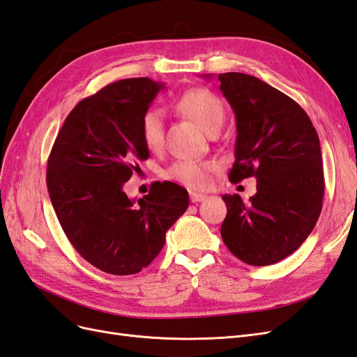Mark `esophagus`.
<instances>
[{
  "label": "esophagus",
  "mask_w": 357,
  "mask_h": 357,
  "mask_svg": "<svg viewBox=\"0 0 357 357\" xmlns=\"http://www.w3.org/2000/svg\"><path fill=\"white\" fill-rule=\"evenodd\" d=\"M189 197H190V201L192 202H201V201H205V195H202V193H198V192H189Z\"/></svg>",
  "instance_id": "1"
}]
</instances>
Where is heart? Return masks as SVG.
<instances>
[{
	"label": "heart",
	"mask_w": 357,
	"mask_h": 357,
	"mask_svg": "<svg viewBox=\"0 0 357 357\" xmlns=\"http://www.w3.org/2000/svg\"><path fill=\"white\" fill-rule=\"evenodd\" d=\"M176 105L183 114L195 121L207 132L219 128L225 116L222 100L205 88H193L183 92ZM139 135L149 150H159L164 144V113L158 109H149L142 117ZM218 169L219 164L215 160L180 159L165 171V176L190 189H205L210 183V174Z\"/></svg>",
	"instance_id": "obj_1"
}]
</instances>
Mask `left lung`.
Listing matches in <instances>:
<instances>
[{
    "instance_id": "1",
    "label": "left lung",
    "mask_w": 357,
    "mask_h": 357,
    "mask_svg": "<svg viewBox=\"0 0 357 357\" xmlns=\"http://www.w3.org/2000/svg\"><path fill=\"white\" fill-rule=\"evenodd\" d=\"M236 117L229 180L256 177L250 202L223 195L222 240L240 261L273 265L294 253L314 229L325 195L319 135L302 107L244 73L219 74Z\"/></svg>"
}]
</instances>
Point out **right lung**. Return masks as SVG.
<instances>
[{"mask_svg": "<svg viewBox=\"0 0 357 357\" xmlns=\"http://www.w3.org/2000/svg\"><path fill=\"white\" fill-rule=\"evenodd\" d=\"M164 84L147 77L104 86L67 116L47 159V190L67 238L91 265L131 275L152 264L189 205L188 190L156 181L129 199L123 185L149 158L139 123Z\"/></svg>", "mask_w": 357, "mask_h": 357, "instance_id": "1", "label": "right lung"}]
</instances>
